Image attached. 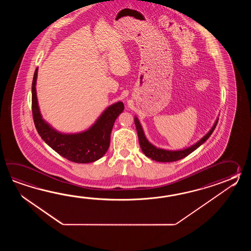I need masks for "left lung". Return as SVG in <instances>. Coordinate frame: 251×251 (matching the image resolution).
I'll list each match as a JSON object with an SVG mask.
<instances>
[{"label": "left lung", "instance_id": "obj_1", "mask_svg": "<svg viewBox=\"0 0 251 251\" xmlns=\"http://www.w3.org/2000/svg\"><path fill=\"white\" fill-rule=\"evenodd\" d=\"M217 123H218V119L213 125L212 129L209 131V133L191 147L187 148V149L181 150V151H167V150L158 149L152 144H150L148 140L145 138L143 128L139 123L138 119H137V118H134V124H135L137 133H138L139 144L141 146V149L143 151V152L145 154V156H147L148 158H151V160L160 161V162H172V161L181 160L183 158L187 157V155L190 154L195 150L198 149L201 144H203L211 136L213 130L216 127Z\"/></svg>", "mask_w": 251, "mask_h": 251}]
</instances>
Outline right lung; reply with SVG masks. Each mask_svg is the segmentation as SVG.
<instances>
[{
    "label": "right lung",
    "instance_id": "obj_1",
    "mask_svg": "<svg viewBox=\"0 0 251 251\" xmlns=\"http://www.w3.org/2000/svg\"><path fill=\"white\" fill-rule=\"evenodd\" d=\"M38 68L32 81L33 120L38 134L47 144L65 159L76 163H89L100 159L107 152L115 120L124 110L123 102H118L107 109L88 131L75 134L58 133L42 119L37 100L36 80Z\"/></svg>",
    "mask_w": 251,
    "mask_h": 251
}]
</instances>
